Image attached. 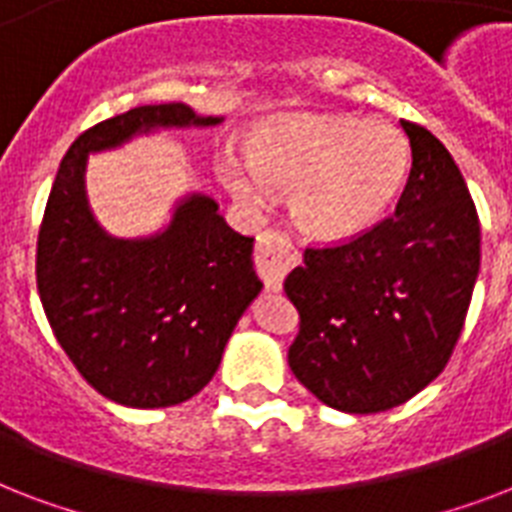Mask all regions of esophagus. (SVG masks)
Returning a JSON list of instances; mask_svg holds the SVG:
<instances>
[{
	"mask_svg": "<svg viewBox=\"0 0 512 512\" xmlns=\"http://www.w3.org/2000/svg\"><path fill=\"white\" fill-rule=\"evenodd\" d=\"M300 263V252L292 244L287 233L279 231H265L257 236V249H255V265L260 279L265 281L268 289H281L287 273Z\"/></svg>",
	"mask_w": 512,
	"mask_h": 512,
	"instance_id": "esophagus-1",
	"label": "esophagus"
}]
</instances>
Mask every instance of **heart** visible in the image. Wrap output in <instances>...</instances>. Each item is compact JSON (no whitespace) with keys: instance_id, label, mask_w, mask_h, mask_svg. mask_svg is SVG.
I'll list each match as a JSON object with an SVG mask.
<instances>
[{"instance_id":"1","label":"heart","mask_w":512,"mask_h":512,"mask_svg":"<svg viewBox=\"0 0 512 512\" xmlns=\"http://www.w3.org/2000/svg\"><path fill=\"white\" fill-rule=\"evenodd\" d=\"M412 146L396 124L358 116L295 114L263 122L249 159L217 164L233 199L263 209L273 191H292L297 225L319 239H353L388 215L404 191Z\"/></svg>"}]
</instances>
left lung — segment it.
<instances>
[{"mask_svg":"<svg viewBox=\"0 0 512 512\" xmlns=\"http://www.w3.org/2000/svg\"><path fill=\"white\" fill-rule=\"evenodd\" d=\"M412 170L396 212L340 247L305 249L284 281L300 313L289 366L321 404L374 414L444 372L481 268V225L460 167L401 122Z\"/></svg>","mask_w":512,"mask_h":512,"instance_id":"8db88e82","label":"left lung"}]
</instances>
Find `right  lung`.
Wrapping results in <instances>:
<instances>
[{"label":"right lung","mask_w":512,"mask_h":512,"mask_svg":"<svg viewBox=\"0 0 512 512\" xmlns=\"http://www.w3.org/2000/svg\"><path fill=\"white\" fill-rule=\"evenodd\" d=\"M220 122L185 103L130 108L82 132L52 183L36 287L60 348L116 404L164 409L196 396L263 281L252 263L255 239L233 231L207 193L177 201L159 233L111 236L90 209L87 162L138 135Z\"/></svg>","instance_id":"1"}]
</instances>
